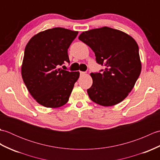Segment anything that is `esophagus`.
Wrapping results in <instances>:
<instances>
[{"mask_svg":"<svg viewBox=\"0 0 160 160\" xmlns=\"http://www.w3.org/2000/svg\"><path fill=\"white\" fill-rule=\"evenodd\" d=\"M86 72H83V71H80V75L81 76H84V75H86Z\"/></svg>","mask_w":160,"mask_h":160,"instance_id":"esophagus-1","label":"esophagus"}]
</instances>
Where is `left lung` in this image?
I'll return each instance as SVG.
<instances>
[{"instance_id":"left-lung-1","label":"left lung","mask_w":160,"mask_h":160,"mask_svg":"<svg viewBox=\"0 0 160 160\" xmlns=\"http://www.w3.org/2000/svg\"><path fill=\"white\" fill-rule=\"evenodd\" d=\"M78 38L93 51L97 62L106 67L102 73H91L93 84L87 89L90 99L103 107L121 102L141 73L136 41L125 32L108 27L83 32Z\"/></svg>"}]
</instances>
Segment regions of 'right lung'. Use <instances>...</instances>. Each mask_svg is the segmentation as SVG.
<instances>
[{
    "mask_svg": "<svg viewBox=\"0 0 160 160\" xmlns=\"http://www.w3.org/2000/svg\"><path fill=\"white\" fill-rule=\"evenodd\" d=\"M78 32L55 28L40 32L27 44L21 66V75L29 93L47 108L65 104L80 77L79 71L59 68L69 62L67 49Z\"/></svg>",
    "mask_w": 160,
    "mask_h": 160,
    "instance_id": "1",
    "label": "right lung"
}]
</instances>
